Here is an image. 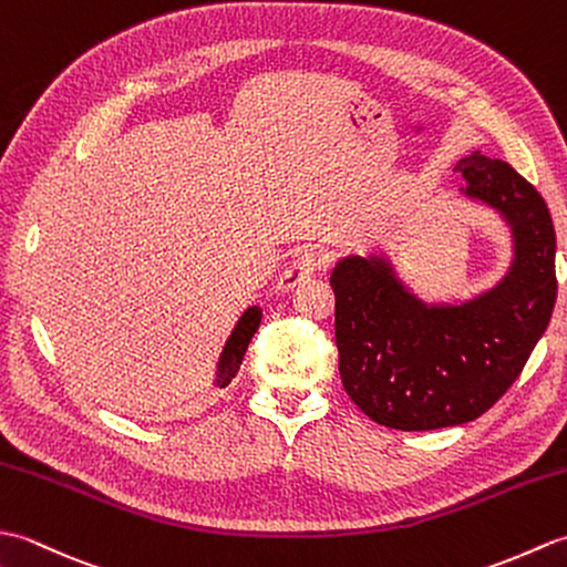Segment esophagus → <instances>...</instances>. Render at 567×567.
I'll use <instances>...</instances> for the list:
<instances>
[{
    "label": "esophagus",
    "mask_w": 567,
    "mask_h": 567,
    "mask_svg": "<svg viewBox=\"0 0 567 567\" xmlns=\"http://www.w3.org/2000/svg\"><path fill=\"white\" fill-rule=\"evenodd\" d=\"M323 262H327V256H323L321 250H315V248L302 250L290 265H287V270L280 275V280H277V285H275V292L295 290L297 285H302L317 270H321Z\"/></svg>",
    "instance_id": "obj_1"
}]
</instances>
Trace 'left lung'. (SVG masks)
<instances>
[{
	"instance_id": "8db88e82",
	"label": "left lung",
	"mask_w": 567,
	"mask_h": 567,
	"mask_svg": "<svg viewBox=\"0 0 567 567\" xmlns=\"http://www.w3.org/2000/svg\"><path fill=\"white\" fill-rule=\"evenodd\" d=\"M461 192L509 226L514 258L465 302H424L388 256L336 262V346L348 396L400 431L467 424L519 378L556 305V231L544 197L509 163L473 151Z\"/></svg>"
}]
</instances>
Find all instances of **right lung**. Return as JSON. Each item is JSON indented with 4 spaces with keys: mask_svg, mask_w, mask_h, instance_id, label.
<instances>
[{
    "mask_svg": "<svg viewBox=\"0 0 567 567\" xmlns=\"http://www.w3.org/2000/svg\"><path fill=\"white\" fill-rule=\"evenodd\" d=\"M260 317H262L260 307H248L236 321V327L231 336H228V341L219 355V363H216V380H214L216 388H226V384L236 378L240 363H244V355L248 351L252 333H256L260 327Z\"/></svg>",
    "mask_w": 567,
    "mask_h": 567,
    "instance_id": "1",
    "label": "right lung"
}]
</instances>
